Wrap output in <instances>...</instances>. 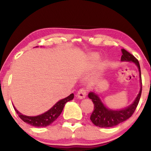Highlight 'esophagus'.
Masks as SVG:
<instances>
[{
	"instance_id": "1",
	"label": "esophagus",
	"mask_w": 151,
	"mask_h": 151,
	"mask_svg": "<svg viewBox=\"0 0 151 151\" xmlns=\"http://www.w3.org/2000/svg\"><path fill=\"white\" fill-rule=\"evenodd\" d=\"M86 93H87V90L86 88H80L78 92V97L80 99H83L86 97Z\"/></svg>"
}]
</instances>
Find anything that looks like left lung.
<instances>
[{"label": "left lung", "mask_w": 151, "mask_h": 151, "mask_svg": "<svg viewBox=\"0 0 151 151\" xmlns=\"http://www.w3.org/2000/svg\"><path fill=\"white\" fill-rule=\"evenodd\" d=\"M122 55L121 57V61L132 62L135 63L138 68L139 72L140 85H141L139 92L137 98L130 106L121 110H112V109H108L103 104L98 94L94 92H90L88 95V97L91 100H92V102L94 104V110L91 115L90 119L93 123V124L97 127L101 128L113 127L126 121L132 116L139 103L142 90L139 63L133 55L128 52L124 49H122Z\"/></svg>", "instance_id": "8db88e82"}]
</instances>
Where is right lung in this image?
<instances>
[{"mask_svg":"<svg viewBox=\"0 0 151 151\" xmlns=\"http://www.w3.org/2000/svg\"><path fill=\"white\" fill-rule=\"evenodd\" d=\"M74 98L73 93L69 95L67 98L59 100L58 102L53 105V107L42 114L37 115V116H27V115H22L20 113L17 109L14 106V110L18 113V116L22 121L25 123L36 127H45L50 125L51 123L53 122L59 115L61 114L64 106L66 103L70 100H72Z\"/></svg>","mask_w":151,"mask_h":151,"instance_id":"1","label":"right lung"}]
</instances>
